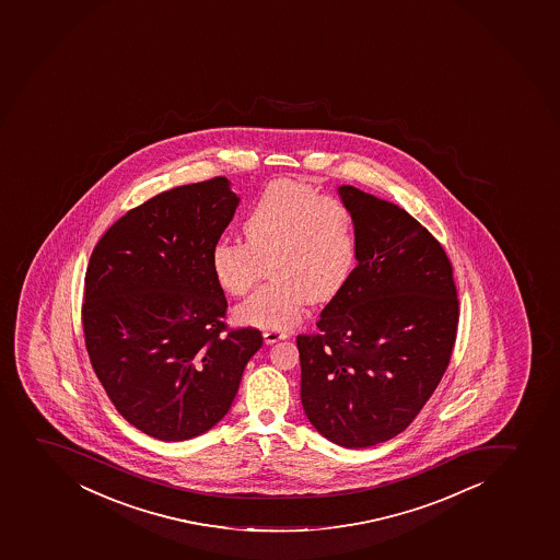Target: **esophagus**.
Returning <instances> with one entry per match:
<instances>
[{
  "mask_svg": "<svg viewBox=\"0 0 560 560\" xmlns=\"http://www.w3.org/2000/svg\"><path fill=\"white\" fill-rule=\"evenodd\" d=\"M262 336H265L266 343H276V341L284 340V338H289V332H284V330L279 329H266L265 332H262Z\"/></svg>",
  "mask_w": 560,
  "mask_h": 560,
  "instance_id": "34e87169",
  "label": "esophagus"
}]
</instances>
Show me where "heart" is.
<instances>
[{"label":"heart","mask_w":560,"mask_h":560,"mask_svg":"<svg viewBox=\"0 0 560 560\" xmlns=\"http://www.w3.org/2000/svg\"><path fill=\"white\" fill-rule=\"evenodd\" d=\"M246 243L222 238L209 252L214 281L225 294L246 295L270 260L271 279L236 317L255 327H289L306 300L322 303L346 287L358 257L351 209L312 185L271 182L244 217Z\"/></svg>","instance_id":"b5f03b06"}]
</instances>
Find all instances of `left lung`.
Wrapping results in <instances>:
<instances>
[{
  "label": "left lung",
  "instance_id": "obj_1",
  "mask_svg": "<svg viewBox=\"0 0 560 560\" xmlns=\"http://www.w3.org/2000/svg\"><path fill=\"white\" fill-rule=\"evenodd\" d=\"M357 231V268L298 336L301 402L312 427L346 448L410 427L448 368L459 301L443 246L410 213L338 187Z\"/></svg>",
  "mask_w": 560,
  "mask_h": 560
}]
</instances>
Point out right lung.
Here are the masks:
<instances>
[{"mask_svg": "<svg viewBox=\"0 0 560 560\" xmlns=\"http://www.w3.org/2000/svg\"><path fill=\"white\" fill-rule=\"evenodd\" d=\"M241 198L224 176L130 209L93 248L82 303L88 354L116 410L160 441L206 433L230 411L259 329L228 330L209 252Z\"/></svg>", "mask_w": 560, "mask_h": 560, "instance_id": "right-lung-1", "label": "right lung"}]
</instances>
